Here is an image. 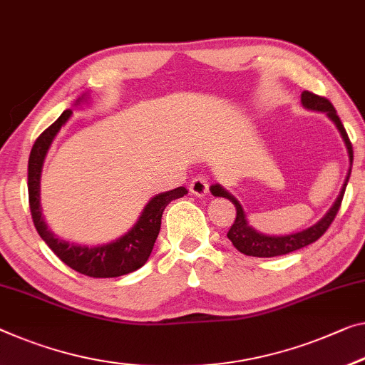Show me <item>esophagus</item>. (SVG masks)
Listing matches in <instances>:
<instances>
[{"instance_id":"1","label":"esophagus","mask_w":365,"mask_h":365,"mask_svg":"<svg viewBox=\"0 0 365 365\" xmlns=\"http://www.w3.org/2000/svg\"><path fill=\"white\" fill-rule=\"evenodd\" d=\"M190 192L197 197H204V195L209 192V181L205 178H194L192 182H190Z\"/></svg>"}]
</instances>
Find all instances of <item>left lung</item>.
<instances>
[{"instance_id": "1", "label": "left lung", "mask_w": 365, "mask_h": 365, "mask_svg": "<svg viewBox=\"0 0 365 365\" xmlns=\"http://www.w3.org/2000/svg\"><path fill=\"white\" fill-rule=\"evenodd\" d=\"M300 101H302V106H304V108L308 110L324 112V114L329 117V120H331L336 125V128H338L341 133V138L344 140L347 156H349V171H347V176L344 179L343 187H341V190H339V195L336 197L334 204L331 205V209L324 214L322 220L317 222L315 225L302 230V232L290 233V235H279V237L277 235H264V233L256 232L253 227H250L248 218H246V214H245L243 207H241L240 202L235 199L227 189H223L220 184H214V186H210V192L214 194L215 197L228 199L235 205V209H237V218H235L232 228L228 230L227 237L230 241H232L235 248H237L240 253H243L246 256H255V257L282 256V255H289V253H292V251L305 248V246L315 243V241L322 237L324 232H327L328 227L331 225L334 217H336V214H338V210L341 207V200H343L347 181H349V176H351L352 158H354V155H352V145L349 142V137H347L343 122H341L338 114H336L333 104L329 103L327 98L317 96V94H313L310 91H304L302 93Z\"/></svg>"}]
</instances>
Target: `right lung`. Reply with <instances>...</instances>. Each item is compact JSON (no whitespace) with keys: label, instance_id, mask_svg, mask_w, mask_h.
Masks as SVG:
<instances>
[{"label":"right lung","instance_id":"1","mask_svg":"<svg viewBox=\"0 0 365 365\" xmlns=\"http://www.w3.org/2000/svg\"><path fill=\"white\" fill-rule=\"evenodd\" d=\"M83 101H86V96L78 98L75 104H80ZM71 114V109L63 110V114L47 130L41 133L31 150L29 166H27V189H29V205L34 225L41 238L48 245V248L76 272L89 277L124 276V274L137 271L148 261L155 241L158 238L163 210L171 200L184 197L187 194V189L176 187L156 194L145 205L135 225L110 243L89 246L61 240L43 220L41 209V175L50 145Z\"/></svg>","mask_w":365,"mask_h":365}]
</instances>
